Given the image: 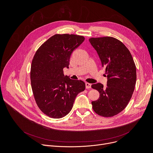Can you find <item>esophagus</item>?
Instances as JSON below:
<instances>
[{"label": "esophagus", "mask_w": 153, "mask_h": 153, "mask_svg": "<svg viewBox=\"0 0 153 153\" xmlns=\"http://www.w3.org/2000/svg\"><path fill=\"white\" fill-rule=\"evenodd\" d=\"M85 88H86V89H91V84L90 83L85 82Z\"/></svg>", "instance_id": "obj_1"}]
</instances>
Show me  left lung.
I'll return each instance as SVG.
<instances>
[{
    "instance_id": "1",
    "label": "left lung",
    "mask_w": 153,
    "mask_h": 153,
    "mask_svg": "<svg viewBox=\"0 0 153 153\" xmlns=\"http://www.w3.org/2000/svg\"><path fill=\"white\" fill-rule=\"evenodd\" d=\"M89 42L108 79L106 87L100 83L92 85L100 93L99 99L92 102V108L100 116L113 117L124 110L131 98L136 81L135 64L128 48L115 38H92Z\"/></svg>"
}]
</instances>
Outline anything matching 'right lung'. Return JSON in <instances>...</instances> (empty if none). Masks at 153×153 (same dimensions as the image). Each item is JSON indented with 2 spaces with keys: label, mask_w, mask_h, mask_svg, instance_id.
I'll return each mask as SVG.
<instances>
[{
  "label": "right lung",
  "mask_w": 153,
  "mask_h": 153,
  "mask_svg": "<svg viewBox=\"0 0 153 153\" xmlns=\"http://www.w3.org/2000/svg\"><path fill=\"white\" fill-rule=\"evenodd\" d=\"M84 39L82 36L56 34L40 46L34 56L30 72L32 91L38 107L48 117H65L72 110L77 94L85 90L84 81L71 79L63 72L64 68H69L72 51Z\"/></svg>",
  "instance_id": "obj_1"
}]
</instances>
